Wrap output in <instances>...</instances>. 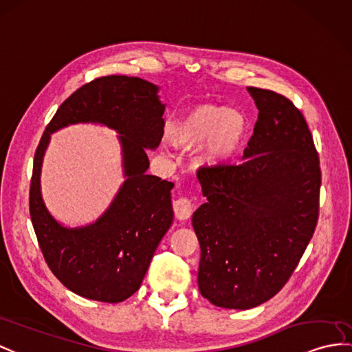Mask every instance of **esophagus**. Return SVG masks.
<instances>
[{
    "instance_id": "1",
    "label": "esophagus",
    "mask_w": 352,
    "mask_h": 352,
    "mask_svg": "<svg viewBox=\"0 0 352 352\" xmlns=\"http://www.w3.org/2000/svg\"><path fill=\"white\" fill-rule=\"evenodd\" d=\"M173 210H175V215L177 219L186 221V219H190L192 215L194 204L190 199H186V197H181V199L173 201Z\"/></svg>"
}]
</instances>
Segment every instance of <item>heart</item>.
<instances>
[{"label": "heart", "mask_w": 352, "mask_h": 352, "mask_svg": "<svg viewBox=\"0 0 352 352\" xmlns=\"http://www.w3.org/2000/svg\"><path fill=\"white\" fill-rule=\"evenodd\" d=\"M246 135L243 115L210 102L186 110L168 133L170 142L179 149L190 151L204 143L200 160L210 167L231 164L241 153Z\"/></svg>", "instance_id": "heart-1"}]
</instances>
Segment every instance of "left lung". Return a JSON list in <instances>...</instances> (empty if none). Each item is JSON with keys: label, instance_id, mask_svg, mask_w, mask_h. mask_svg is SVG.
<instances>
[{"label": "left lung", "instance_id": "left-lung-1", "mask_svg": "<svg viewBox=\"0 0 352 352\" xmlns=\"http://www.w3.org/2000/svg\"><path fill=\"white\" fill-rule=\"evenodd\" d=\"M258 109L245 162L199 171L208 203L192 215L199 289L212 305L251 309L284 288L314 236L321 168L294 102L246 88Z\"/></svg>", "mask_w": 352, "mask_h": 352}]
</instances>
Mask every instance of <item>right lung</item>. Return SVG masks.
Wrapping results in <instances>:
<instances>
[{"label":"right lung","mask_w":352,"mask_h":352,"mask_svg":"<svg viewBox=\"0 0 352 352\" xmlns=\"http://www.w3.org/2000/svg\"><path fill=\"white\" fill-rule=\"evenodd\" d=\"M157 89L139 77H97L58 107L36 149L30 185L32 227L49 269L85 298L119 303L133 296L173 221V184L144 173L149 167L146 148H157L164 134V104ZM77 122H100L123 134L127 181L96 225L65 229L44 208L39 168L50 134Z\"/></svg>","instance_id":"obj_1"}]
</instances>
